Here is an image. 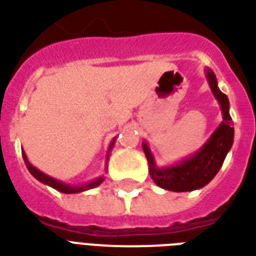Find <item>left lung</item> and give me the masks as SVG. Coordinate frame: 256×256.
<instances>
[{
	"instance_id": "left-lung-1",
	"label": "left lung",
	"mask_w": 256,
	"mask_h": 256,
	"mask_svg": "<svg viewBox=\"0 0 256 256\" xmlns=\"http://www.w3.org/2000/svg\"><path fill=\"white\" fill-rule=\"evenodd\" d=\"M206 78L222 112V122L214 133L192 156L168 166H158L154 162L150 149L144 141L142 149L149 164V174L157 186L164 190L184 192L205 187L220 171L225 157L234 144V130L232 118L229 115V100L226 94L220 90L217 78L212 69H206Z\"/></svg>"
}]
</instances>
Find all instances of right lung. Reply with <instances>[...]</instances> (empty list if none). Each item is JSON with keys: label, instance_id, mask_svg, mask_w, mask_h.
I'll return each mask as SVG.
<instances>
[{"label": "right lung", "instance_id": "add662e5", "mask_svg": "<svg viewBox=\"0 0 256 256\" xmlns=\"http://www.w3.org/2000/svg\"><path fill=\"white\" fill-rule=\"evenodd\" d=\"M115 140L116 138H114L111 144H110L108 146V153H107V162L106 164L108 162V157H110V152H111V149H112L114 144H115ZM22 152V158H24V162H26V166H27L28 171L31 172V175L38 179L39 182L42 183H44L47 186L52 187V188H56V191H60V192H64V194H77V192H82V191H86V190H90V188H94V187L100 186L103 180L106 179L104 176H100V178H96L94 180L90 182V183H85V184H77V186H73V184H68V183H64V182L58 180V179H54V178H51V176L46 175V174H43L42 171H39L36 166H32L31 162H28L27 158V154L24 150ZM106 170H107V166H106Z\"/></svg>", "mask_w": 256, "mask_h": 256}]
</instances>
